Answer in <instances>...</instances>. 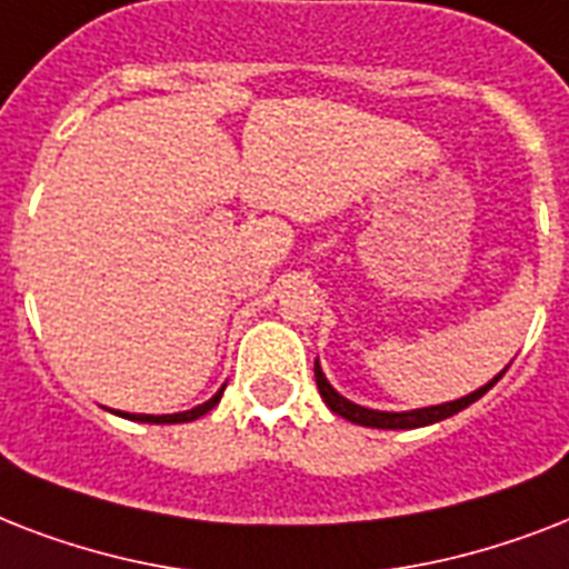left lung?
I'll list each match as a JSON object with an SVG mask.
<instances>
[{
	"instance_id": "8db88e82",
	"label": "left lung",
	"mask_w": 569,
	"mask_h": 569,
	"mask_svg": "<svg viewBox=\"0 0 569 569\" xmlns=\"http://www.w3.org/2000/svg\"><path fill=\"white\" fill-rule=\"evenodd\" d=\"M502 375L505 372H499L490 383H485V387L476 389V392H469V396L458 398V401L419 407V410H405V413H387V410H369V407H360L355 405V401H348L346 396H339L337 389L330 387V380L325 378V372H321L319 360H316V383H319V392L321 398H325V405H328L333 413H339L342 419H348V422H355V425H366V428H389V431H398V428H422V425L442 422V419H449V416L460 413V410L472 405V401H478V398L485 396L487 389L493 387L496 380L502 378Z\"/></svg>"
}]
</instances>
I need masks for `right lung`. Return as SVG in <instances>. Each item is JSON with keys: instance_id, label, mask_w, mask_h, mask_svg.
<instances>
[{"instance_id": "obj_1", "label": "right lung", "mask_w": 569, "mask_h": 569, "mask_svg": "<svg viewBox=\"0 0 569 569\" xmlns=\"http://www.w3.org/2000/svg\"><path fill=\"white\" fill-rule=\"evenodd\" d=\"M223 396V387L214 392L209 401H203V405L191 407V410H182V413H168V416H147V413H120L127 416V419H136V422H153V425H173V422H191V419H200L203 413H209L218 401H221Z\"/></svg>"}]
</instances>
